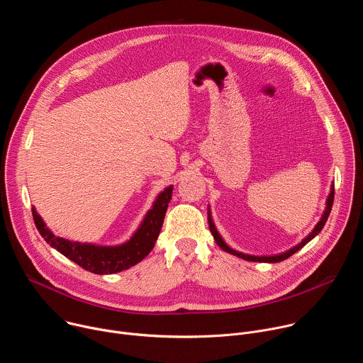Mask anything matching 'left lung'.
<instances>
[{
  "label": "left lung",
  "mask_w": 363,
  "mask_h": 363,
  "mask_svg": "<svg viewBox=\"0 0 363 363\" xmlns=\"http://www.w3.org/2000/svg\"><path fill=\"white\" fill-rule=\"evenodd\" d=\"M333 199H335V189H333V186H332V191H330V194H329V198H328V201H326V210H325V214L322 216V220L318 223V225L315 227V230L310 233L300 244H297L296 247H293L291 250H289L287 252H283V254H279V255H272V257H255V255H247V254H242V252H238V251H235V250H233V248H230L225 242H224V240L221 238V235L218 234V231L216 230V227H214V223H213V220H211V214H210V210H208V224H210V231H211V234L214 235V240H216V242L224 250V251H227V252H230V254H233V255H237V257H240V258H244V260H247V262H258V263H279V262H283V260H286V258H289L290 255H293L294 252H297L301 247H304L310 240L312 238H315L320 231H322V228L325 227V224H326V221H328V218H329V214H330V211H332V205H333Z\"/></svg>",
  "instance_id": "obj_1"
}]
</instances>
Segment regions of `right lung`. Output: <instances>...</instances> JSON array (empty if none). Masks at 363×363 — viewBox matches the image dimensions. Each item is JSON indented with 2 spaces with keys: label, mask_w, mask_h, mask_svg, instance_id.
Returning <instances> with one entry per match:
<instances>
[{
  "label": "right lung",
  "mask_w": 363,
  "mask_h": 363,
  "mask_svg": "<svg viewBox=\"0 0 363 363\" xmlns=\"http://www.w3.org/2000/svg\"><path fill=\"white\" fill-rule=\"evenodd\" d=\"M171 198L172 186H168L155 201L153 208L149 210L135 235L128 242L116 247H100L56 237L48 228H45V224L37 211L34 208L31 211L34 224L45 242L90 273L113 274L138 264L152 251L155 241L158 240L161 233Z\"/></svg>",
  "instance_id": "1"
}]
</instances>
